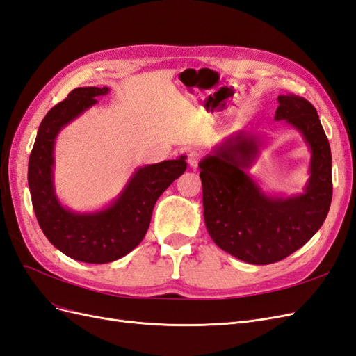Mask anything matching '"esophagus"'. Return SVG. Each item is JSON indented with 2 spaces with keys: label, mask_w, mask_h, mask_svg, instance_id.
<instances>
[{
  "label": "esophagus",
  "mask_w": 356,
  "mask_h": 356,
  "mask_svg": "<svg viewBox=\"0 0 356 356\" xmlns=\"http://www.w3.org/2000/svg\"><path fill=\"white\" fill-rule=\"evenodd\" d=\"M199 160H200V156H199L197 153H190V154H188V159H187L188 165H190L193 169H196V168H197V165H199Z\"/></svg>",
  "instance_id": "esophagus-1"
}]
</instances>
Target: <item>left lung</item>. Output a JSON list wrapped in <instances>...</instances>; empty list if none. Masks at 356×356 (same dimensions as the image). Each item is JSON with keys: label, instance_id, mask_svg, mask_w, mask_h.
<instances>
[{"label": "left lung", "instance_id": "1", "mask_svg": "<svg viewBox=\"0 0 356 356\" xmlns=\"http://www.w3.org/2000/svg\"><path fill=\"white\" fill-rule=\"evenodd\" d=\"M277 102L275 120L297 129L310 148L303 193L267 195L248 174L263 147L255 134L229 136L199 163L209 236L250 264H272L300 250L324 224L332 197L331 149L315 106L296 95L277 96Z\"/></svg>", "mask_w": 356, "mask_h": 356}]
</instances>
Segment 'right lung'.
I'll list each match as a JSON object with an SVG mask.
<instances>
[{"instance_id": "right-lung-1", "label": "right lung", "mask_w": 356, "mask_h": 356, "mask_svg": "<svg viewBox=\"0 0 356 356\" xmlns=\"http://www.w3.org/2000/svg\"><path fill=\"white\" fill-rule=\"evenodd\" d=\"M108 88H77L42 118L28 163L32 207L42 233L60 252L77 261L105 264L124 257L144 239L153 208L172 182L187 169L186 156L138 168L108 207L75 212L59 202L53 168L59 132L81 115Z\"/></svg>"}]
</instances>
